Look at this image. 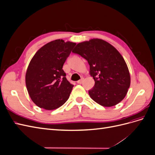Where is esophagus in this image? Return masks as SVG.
Masks as SVG:
<instances>
[{
  "label": "esophagus",
  "mask_w": 155,
  "mask_h": 155,
  "mask_svg": "<svg viewBox=\"0 0 155 155\" xmlns=\"http://www.w3.org/2000/svg\"><path fill=\"white\" fill-rule=\"evenodd\" d=\"M83 81H84V78H82L80 79V80L78 81V82H77V83H78V84H81V83L83 82Z\"/></svg>",
  "instance_id": "1"
}]
</instances>
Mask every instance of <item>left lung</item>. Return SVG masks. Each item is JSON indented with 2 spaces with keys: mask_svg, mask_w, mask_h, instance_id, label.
Wrapping results in <instances>:
<instances>
[{
  "mask_svg": "<svg viewBox=\"0 0 155 155\" xmlns=\"http://www.w3.org/2000/svg\"><path fill=\"white\" fill-rule=\"evenodd\" d=\"M72 52L90 65L89 74L95 85L88 94L94 101L109 107L124 99L130 87V74L122 55L113 46L103 39H91L78 43Z\"/></svg>",
  "mask_w": 155,
  "mask_h": 155,
  "instance_id": "1",
  "label": "left lung"
}]
</instances>
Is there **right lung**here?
<instances>
[{"label":"right lung","instance_id":"add662e5","mask_svg":"<svg viewBox=\"0 0 155 155\" xmlns=\"http://www.w3.org/2000/svg\"><path fill=\"white\" fill-rule=\"evenodd\" d=\"M76 45L56 39L42 46L31 59L25 81L31 100L37 106L54 110L68 100L74 85L65 77L63 66Z\"/></svg>","mask_w":155,"mask_h":155}]
</instances>
